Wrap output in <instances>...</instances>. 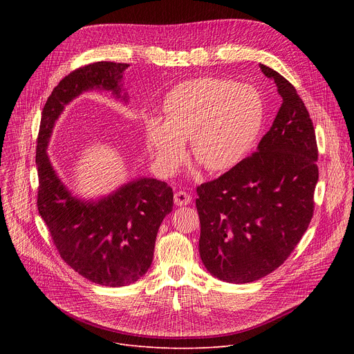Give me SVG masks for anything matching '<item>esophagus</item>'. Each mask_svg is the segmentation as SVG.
Segmentation results:
<instances>
[{"mask_svg": "<svg viewBox=\"0 0 354 354\" xmlns=\"http://www.w3.org/2000/svg\"><path fill=\"white\" fill-rule=\"evenodd\" d=\"M190 200H192L190 194L186 193V192H182V190L175 193V197H174V201H175L176 206H186V205L190 203Z\"/></svg>", "mask_w": 354, "mask_h": 354, "instance_id": "34e87169", "label": "esophagus"}]
</instances>
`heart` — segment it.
I'll use <instances>...</instances> for the list:
<instances>
[{
	"mask_svg": "<svg viewBox=\"0 0 354 354\" xmlns=\"http://www.w3.org/2000/svg\"><path fill=\"white\" fill-rule=\"evenodd\" d=\"M165 118L144 119L147 142L157 167L174 175L190 153L210 172L239 164L254 145L265 118L261 93L250 85L217 77H200L175 85L164 99Z\"/></svg>",
	"mask_w": 354,
	"mask_h": 354,
	"instance_id": "heart-1",
	"label": "heart"
}]
</instances>
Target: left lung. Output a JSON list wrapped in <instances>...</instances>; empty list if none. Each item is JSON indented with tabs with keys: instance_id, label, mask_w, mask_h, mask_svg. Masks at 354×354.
<instances>
[{
	"instance_id": "left-lung-1",
	"label": "left lung",
	"mask_w": 354,
	"mask_h": 354,
	"mask_svg": "<svg viewBox=\"0 0 354 354\" xmlns=\"http://www.w3.org/2000/svg\"><path fill=\"white\" fill-rule=\"evenodd\" d=\"M283 104L257 153L218 179L200 185L198 252L205 268L227 283H250L276 270L307 231L318 182V148L310 113L277 71Z\"/></svg>"
}]
</instances>
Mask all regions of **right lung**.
Returning a JSON list of instances; mask_svg holds the SVG:
<instances>
[{
	"label": "right lung",
	"mask_w": 354,
	"mask_h": 354,
	"mask_svg": "<svg viewBox=\"0 0 354 354\" xmlns=\"http://www.w3.org/2000/svg\"><path fill=\"white\" fill-rule=\"evenodd\" d=\"M127 67L97 62L63 78L43 108L36 148L39 214L64 262L89 281L106 287L129 286L148 272L160 225L174 207L172 187L140 176L108 194L85 198L62 180L47 147L64 108L84 92H112L127 104L123 88Z\"/></svg>",
	"instance_id": "obj_1"
}]
</instances>
